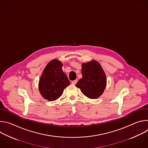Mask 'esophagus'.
I'll list each match as a JSON object with an SVG mask.
<instances>
[{"label":"esophagus","instance_id":"1","mask_svg":"<svg viewBox=\"0 0 148 148\" xmlns=\"http://www.w3.org/2000/svg\"><path fill=\"white\" fill-rule=\"evenodd\" d=\"M77 80L75 79V80H74V81H73L71 82V84H73V85H75V84H77Z\"/></svg>","mask_w":148,"mask_h":148}]
</instances>
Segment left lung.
Masks as SVG:
<instances>
[{"mask_svg":"<svg viewBox=\"0 0 148 148\" xmlns=\"http://www.w3.org/2000/svg\"><path fill=\"white\" fill-rule=\"evenodd\" d=\"M81 73L82 77L75 86L89 98L100 97L106 87L107 78L99 63L95 60L82 63Z\"/></svg>","mask_w":148,"mask_h":148,"instance_id":"1","label":"left lung"}]
</instances>
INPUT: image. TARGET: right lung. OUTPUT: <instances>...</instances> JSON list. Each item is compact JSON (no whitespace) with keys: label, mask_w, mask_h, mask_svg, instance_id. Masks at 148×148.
Here are the masks:
<instances>
[{"label":"right lung","mask_w":148,"mask_h":148,"mask_svg":"<svg viewBox=\"0 0 148 148\" xmlns=\"http://www.w3.org/2000/svg\"><path fill=\"white\" fill-rule=\"evenodd\" d=\"M62 64L54 59L50 61L42 73L38 83L39 91L44 98L50 101L57 99L70 84L66 74L62 71Z\"/></svg>","instance_id":"obj_1"}]
</instances>
